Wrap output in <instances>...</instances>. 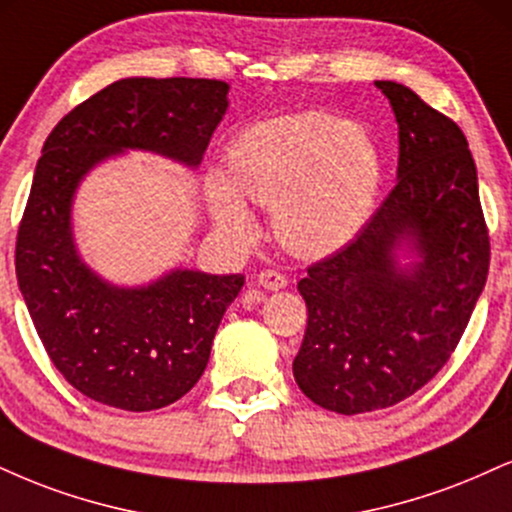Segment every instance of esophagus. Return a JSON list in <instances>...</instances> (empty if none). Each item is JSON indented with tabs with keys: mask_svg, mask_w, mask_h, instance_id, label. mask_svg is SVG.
Masks as SVG:
<instances>
[{
	"mask_svg": "<svg viewBox=\"0 0 512 512\" xmlns=\"http://www.w3.org/2000/svg\"><path fill=\"white\" fill-rule=\"evenodd\" d=\"M257 283L264 288V291H281V288L288 286V279L276 269H262L260 276H257Z\"/></svg>",
	"mask_w": 512,
	"mask_h": 512,
	"instance_id": "34e87169",
	"label": "esophagus"
}]
</instances>
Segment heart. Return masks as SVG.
I'll use <instances>...</instances> for the list:
<instances>
[{"mask_svg": "<svg viewBox=\"0 0 512 512\" xmlns=\"http://www.w3.org/2000/svg\"><path fill=\"white\" fill-rule=\"evenodd\" d=\"M379 186L381 152L362 123L300 112L245 128L229 150V176H209L207 197L231 238L255 236L248 200L274 207V231L288 250L326 257L365 226Z\"/></svg>", "mask_w": 512, "mask_h": 512, "instance_id": "1", "label": "heart"}]
</instances>
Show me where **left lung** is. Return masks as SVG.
Returning <instances> with one entry per match:
<instances>
[{
	"instance_id": "obj_1",
	"label": "left lung",
	"mask_w": 512,
	"mask_h": 512,
	"mask_svg": "<svg viewBox=\"0 0 512 512\" xmlns=\"http://www.w3.org/2000/svg\"><path fill=\"white\" fill-rule=\"evenodd\" d=\"M374 85L396 114L398 183L346 248L298 283L307 329L295 384L341 415L391 408L422 389L458 346L489 274L463 131L405 85Z\"/></svg>"
}]
</instances>
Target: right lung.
I'll return each instance as SVG.
<instances>
[{"instance_id":"1","label":"right lung","mask_w":512,"mask_h":512,"mask_svg":"<svg viewBox=\"0 0 512 512\" xmlns=\"http://www.w3.org/2000/svg\"><path fill=\"white\" fill-rule=\"evenodd\" d=\"M226 109L224 80L123 78L66 114L42 147L18 226V288L54 367L109 408L147 412L186 396L245 276L178 267L116 286L80 257L73 197L95 166L128 150L197 169Z\"/></svg>"}]
</instances>
